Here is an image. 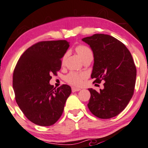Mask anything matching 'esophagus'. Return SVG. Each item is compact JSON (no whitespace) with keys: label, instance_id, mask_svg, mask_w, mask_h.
Returning <instances> with one entry per match:
<instances>
[{"label":"esophagus","instance_id":"1","mask_svg":"<svg viewBox=\"0 0 148 148\" xmlns=\"http://www.w3.org/2000/svg\"><path fill=\"white\" fill-rule=\"evenodd\" d=\"M79 90H81V89H80V88H74V87H72V91L73 92H74L79 91Z\"/></svg>","mask_w":148,"mask_h":148}]
</instances>
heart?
Returning a JSON list of instances; mask_svg holds the SVG:
<instances>
[{"mask_svg":"<svg viewBox=\"0 0 148 148\" xmlns=\"http://www.w3.org/2000/svg\"><path fill=\"white\" fill-rule=\"evenodd\" d=\"M76 51L79 54L80 58L83 61L87 59L93 58V53L91 49L85 45H79L76 48ZM67 58V53L64 54L62 58V63L64 64ZM87 74L85 72H71L65 76L64 80L69 85L73 86H81L85 79L87 78Z\"/></svg>","mask_w":148,"mask_h":148,"instance_id":"heart-1","label":"heart"}]
</instances>
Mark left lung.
I'll list each match as a JSON object with an SVG mask.
<instances>
[{
	"mask_svg": "<svg viewBox=\"0 0 148 148\" xmlns=\"http://www.w3.org/2000/svg\"><path fill=\"white\" fill-rule=\"evenodd\" d=\"M82 40L94 56L91 78L97 84L104 81L99 92L88 89V107L97 118H111L126 108L134 95L136 68L133 58L126 46L111 35L95 34Z\"/></svg>",
	"mask_w": 148,
	"mask_h": 148,
	"instance_id": "left-lung-1",
	"label": "left lung"
}]
</instances>
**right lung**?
<instances>
[{
  "label": "right lung",
  "mask_w": 148,
  "mask_h": 148,
  "mask_svg": "<svg viewBox=\"0 0 148 148\" xmlns=\"http://www.w3.org/2000/svg\"><path fill=\"white\" fill-rule=\"evenodd\" d=\"M69 47L66 40L37 42L25 50L16 63L13 73L15 99L35 125L51 126L62 114L72 89L65 84L56 89L49 81L60 69L61 58Z\"/></svg>",
  "instance_id": "add662e5"
}]
</instances>
